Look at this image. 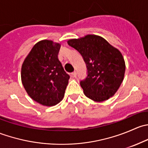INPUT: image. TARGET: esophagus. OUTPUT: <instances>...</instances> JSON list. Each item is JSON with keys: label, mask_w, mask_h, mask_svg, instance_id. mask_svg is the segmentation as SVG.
I'll return each instance as SVG.
<instances>
[{"label": "esophagus", "mask_w": 148, "mask_h": 148, "mask_svg": "<svg viewBox=\"0 0 148 148\" xmlns=\"http://www.w3.org/2000/svg\"><path fill=\"white\" fill-rule=\"evenodd\" d=\"M71 75L72 77H77V72H76V71H74V72L71 73Z\"/></svg>", "instance_id": "34e87169"}]
</instances>
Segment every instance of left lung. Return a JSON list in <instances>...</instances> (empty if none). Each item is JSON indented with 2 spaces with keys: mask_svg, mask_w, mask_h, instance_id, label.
Listing matches in <instances>:
<instances>
[{
  "mask_svg": "<svg viewBox=\"0 0 148 148\" xmlns=\"http://www.w3.org/2000/svg\"><path fill=\"white\" fill-rule=\"evenodd\" d=\"M82 56L87 77L80 82L86 97L103 102L113 97L124 79L125 62L119 49L102 36L88 34L67 41Z\"/></svg>",
  "mask_w": 148,
  "mask_h": 148,
  "instance_id": "8db88e82",
  "label": "left lung"
}]
</instances>
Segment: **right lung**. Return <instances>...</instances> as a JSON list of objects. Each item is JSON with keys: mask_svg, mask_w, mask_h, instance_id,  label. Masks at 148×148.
Segmentation results:
<instances>
[{"mask_svg": "<svg viewBox=\"0 0 148 148\" xmlns=\"http://www.w3.org/2000/svg\"><path fill=\"white\" fill-rule=\"evenodd\" d=\"M61 44L41 40L35 44L21 66V82L35 102L52 107L63 99L69 76L58 59Z\"/></svg>", "mask_w": 148, "mask_h": 148, "instance_id": "right-lung-1", "label": "right lung"}]
</instances>
